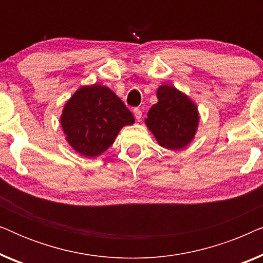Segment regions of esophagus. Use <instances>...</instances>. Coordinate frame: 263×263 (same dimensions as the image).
Returning <instances> with one entry per match:
<instances>
[{
    "label": "esophagus",
    "instance_id": "34e87169",
    "mask_svg": "<svg viewBox=\"0 0 263 263\" xmlns=\"http://www.w3.org/2000/svg\"><path fill=\"white\" fill-rule=\"evenodd\" d=\"M134 116L136 118V121L140 122V121H141V117H142V111L140 109H134Z\"/></svg>",
    "mask_w": 263,
    "mask_h": 263
}]
</instances>
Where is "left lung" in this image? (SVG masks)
Wrapping results in <instances>:
<instances>
[{"label": "left lung", "instance_id": "1", "mask_svg": "<svg viewBox=\"0 0 263 263\" xmlns=\"http://www.w3.org/2000/svg\"><path fill=\"white\" fill-rule=\"evenodd\" d=\"M157 104L151 107L145 124L158 145L166 149L185 148L195 139L200 122L197 105L172 85L157 88Z\"/></svg>", "mask_w": 263, "mask_h": 263}]
</instances>
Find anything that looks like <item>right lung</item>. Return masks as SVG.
Returning a JSON list of instances; mask_svg holds the SVG:
<instances>
[{
  "mask_svg": "<svg viewBox=\"0 0 263 263\" xmlns=\"http://www.w3.org/2000/svg\"><path fill=\"white\" fill-rule=\"evenodd\" d=\"M134 122L124 103L100 84L79 87L64 104L60 117L68 145L86 158L103 154L121 129Z\"/></svg>",
  "mask_w": 263,
  "mask_h": 263,
  "instance_id": "right-lung-1",
  "label": "right lung"
}]
</instances>
